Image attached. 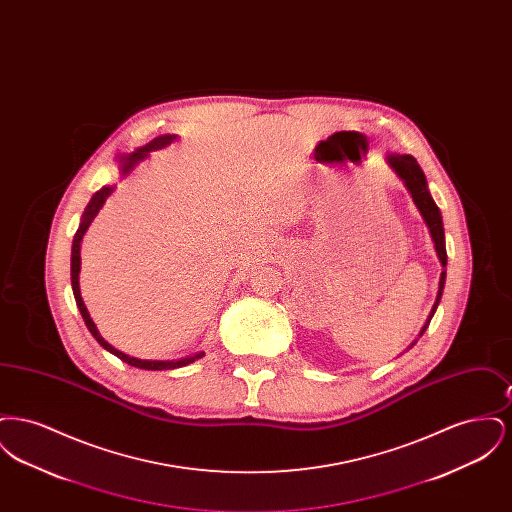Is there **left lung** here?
I'll return each instance as SVG.
<instances>
[{
  "mask_svg": "<svg viewBox=\"0 0 512 512\" xmlns=\"http://www.w3.org/2000/svg\"><path fill=\"white\" fill-rule=\"evenodd\" d=\"M388 163H390L391 169L397 172V176L405 182L407 190L413 195L414 205L418 207L420 215L424 217V222L428 224L430 228V234H432V240L436 244V253H438L439 263L443 267H447V251H445V232H443V222H441V213H439L438 205L434 203L432 195L428 192V182H426V176L420 169V165L416 163L413 155H388ZM443 286H445V270L441 272L439 276V290L438 297H436V303L430 311V317L426 320L424 328L420 330V336L424 334V330L428 328L430 320L434 317L436 309H438L439 301H441V293H443Z\"/></svg>",
  "mask_w": 512,
  "mask_h": 512,
  "instance_id": "left-lung-1",
  "label": "left lung"
}]
</instances>
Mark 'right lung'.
Segmentation results:
<instances>
[{
  "label": "right lung",
  "instance_id": "add662e5",
  "mask_svg": "<svg viewBox=\"0 0 512 512\" xmlns=\"http://www.w3.org/2000/svg\"><path fill=\"white\" fill-rule=\"evenodd\" d=\"M172 140H176V136H174V134L157 136L155 140H151V142L146 144V146L138 147L134 153H130V155H126V157H121L122 172H124V174H128V172L132 171V167H134L138 161H142L144 157H147V153H149V151H155V149H161V147L169 146V144H172ZM111 194H113V188H111V186H103L101 190H98L96 194L92 195L90 203L86 205V209H84V213H82L80 226H78V230H76V234H74L73 253H71V284H73L74 299H76V305H78V309H80V315L84 318V322H86L88 330L92 332V336L98 340L99 345H101L103 349H107L109 353H113L115 357H119V359L124 361V363H128L130 366L144 368V370H171V368H180V366L190 365V363H194L197 359H201V357L205 355V351H199V353H195V355H188V357H182V359H176V361H151V359L130 357V355L122 353L119 349H115L109 341H105L101 338V334H99V330L96 328L94 320L90 318V313H88V309H86V305H84V301H82L80 286H78V272H80V242H82V236L86 234L88 226L92 224V220H94V217L98 215L99 209L103 207L105 199H107Z\"/></svg>",
  "mask_w": 512,
  "mask_h": 512
}]
</instances>
